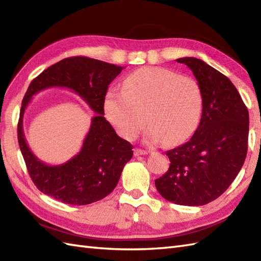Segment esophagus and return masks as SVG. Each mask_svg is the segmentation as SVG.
I'll return each instance as SVG.
<instances>
[{
  "instance_id": "esophagus-1",
  "label": "esophagus",
  "mask_w": 261,
  "mask_h": 261,
  "mask_svg": "<svg viewBox=\"0 0 261 261\" xmlns=\"http://www.w3.org/2000/svg\"><path fill=\"white\" fill-rule=\"evenodd\" d=\"M144 154H148V151L142 150V149H136V150H135V155H136V156L144 155Z\"/></svg>"
}]
</instances>
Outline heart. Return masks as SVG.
<instances>
[{
  "label": "heart",
  "mask_w": 261,
  "mask_h": 261,
  "mask_svg": "<svg viewBox=\"0 0 261 261\" xmlns=\"http://www.w3.org/2000/svg\"><path fill=\"white\" fill-rule=\"evenodd\" d=\"M103 110L124 139H135L148 121L146 137L150 142L176 145L197 129L203 112V91L191 76L145 67L124 79L122 90L107 91Z\"/></svg>",
  "instance_id": "1"
}]
</instances>
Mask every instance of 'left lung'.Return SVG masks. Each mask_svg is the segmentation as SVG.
<instances>
[{
	"label": "left lung",
	"mask_w": 261,
	"mask_h": 261,
	"mask_svg": "<svg viewBox=\"0 0 261 261\" xmlns=\"http://www.w3.org/2000/svg\"><path fill=\"white\" fill-rule=\"evenodd\" d=\"M194 73L203 91V112L188 142L166 152L170 168L155 186L166 200L202 206L219 197L236 178L248 149L249 115L236 87L195 57L176 59Z\"/></svg>",
	"instance_id": "obj_1"
}]
</instances>
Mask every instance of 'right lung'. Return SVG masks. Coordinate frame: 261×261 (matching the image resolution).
Listing matches in <instances>:
<instances>
[{"instance_id":"1","label":"right lung","mask_w":261,"mask_h":261,"mask_svg":"<svg viewBox=\"0 0 261 261\" xmlns=\"http://www.w3.org/2000/svg\"><path fill=\"white\" fill-rule=\"evenodd\" d=\"M123 67L84 56L69 57L44 70L31 83L22 101L17 124L19 149L32 181L44 194L69 205H87L115 190L133 146L120 138L105 119L103 99L108 86ZM50 86L76 92L96 112L83 148L69 162L48 166L35 156L25 143L22 117L35 93Z\"/></svg>"}]
</instances>
